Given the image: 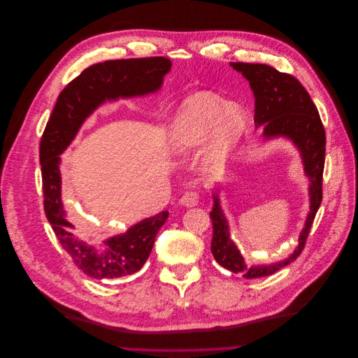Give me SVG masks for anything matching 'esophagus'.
I'll return each instance as SVG.
<instances>
[{
	"mask_svg": "<svg viewBox=\"0 0 358 358\" xmlns=\"http://www.w3.org/2000/svg\"><path fill=\"white\" fill-rule=\"evenodd\" d=\"M199 193L197 192H186L182 197H180V200H179V203L182 204V206H185V207H194V206H197V203H199Z\"/></svg>",
	"mask_w": 358,
	"mask_h": 358,
	"instance_id": "34e87169",
	"label": "esophagus"
}]
</instances>
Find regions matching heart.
Masks as SVG:
<instances>
[{
	"label": "heart",
	"instance_id": "1",
	"mask_svg": "<svg viewBox=\"0 0 358 358\" xmlns=\"http://www.w3.org/2000/svg\"><path fill=\"white\" fill-rule=\"evenodd\" d=\"M244 129V114L237 106L207 93L187 99L178 110L172 131L171 147L175 152H187L208 136V151L213 159L223 158Z\"/></svg>",
	"mask_w": 358,
	"mask_h": 358
}]
</instances>
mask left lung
I'll list each match as a JSON object with an SVG mask.
<instances>
[{
  "mask_svg": "<svg viewBox=\"0 0 358 358\" xmlns=\"http://www.w3.org/2000/svg\"><path fill=\"white\" fill-rule=\"evenodd\" d=\"M233 69L250 82L255 97V127L264 129V139L285 136L291 139L301 152L305 173L310 180V211L305 229L299 236V244L283 261L275 264L248 265L230 238L227 219L220 206L217 190L213 193L211 254L222 266L240 273L247 279L272 275L280 268L294 262L305 248L306 238L322 203V183L326 152V132L319 111L301 82L276 69L262 63H230Z\"/></svg>",
  "mask_w": 358,
  "mask_h": 358,
  "instance_id": "1",
  "label": "left lung"
}]
</instances>
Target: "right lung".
I'll return each instance as SVG.
<instances>
[{
	"mask_svg": "<svg viewBox=\"0 0 358 358\" xmlns=\"http://www.w3.org/2000/svg\"><path fill=\"white\" fill-rule=\"evenodd\" d=\"M171 66L169 59L157 56L107 60L85 69L59 94L41 138L39 159L46 219L63 250L90 278L114 279L139 271L148 259L169 213L165 210L139 222L124 234L106 240L101 247L87 244L76 234V227L63 207L59 155L97 107L120 97L158 92Z\"/></svg>",
	"mask_w": 358,
	"mask_h": 358,
	"instance_id": "add662e5",
	"label": "right lung"
}]
</instances>
